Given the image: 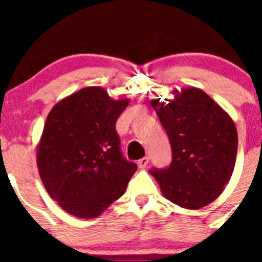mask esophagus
<instances>
[{
    "instance_id": "esophagus-1",
    "label": "esophagus",
    "mask_w": 262,
    "mask_h": 262,
    "mask_svg": "<svg viewBox=\"0 0 262 262\" xmlns=\"http://www.w3.org/2000/svg\"><path fill=\"white\" fill-rule=\"evenodd\" d=\"M148 163H149V157L144 156L143 159H140L138 161V166L139 168H145V166L148 165Z\"/></svg>"
}]
</instances>
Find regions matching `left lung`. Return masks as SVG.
<instances>
[{"label": "left lung", "instance_id": "1", "mask_svg": "<svg viewBox=\"0 0 262 262\" xmlns=\"http://www.w3.org/2000/svg\"><path fill=\"white\" fill-rule=\"evenodd\" d=\"M172 94V99L151 101L168 134L172 163L149 173L166 200L198 210L214 202L230 181L237 131L232 118L203 90L182 88Z\"/></svg>", "mask_w": 262, "mask_h": 262}]
</instances>
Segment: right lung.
I'll return each instance as SVG.
<instances>
[{"mask_svg":"<svg viewBox=\"0 0 262 262\" xmlns=\"http://www.w3.org/2000/svg\"><path fill=\"white\" fill-rule=\"evenodd\" d=\"M128 103L88 86L50 111L36 164L47 193L68 214L93 219L126 191L138 166L120 154L115 123Z\"/></svg>","mask_w":262,"mask_h":262,"instance_id":"right-lung-1","label":"right lung"}]
</instances>
